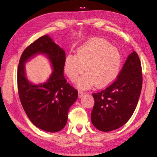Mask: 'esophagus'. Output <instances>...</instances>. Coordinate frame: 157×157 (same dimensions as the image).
<instances>
[{
  "instance_id": "esophagus-1",
  "label": "esophagus",
  "mask_w": 157,
  "mask_h": 157,
  "mask_svg": "<svg viewBox=\"0 0 157 157\" xmlns=\"http://www.w3.org/2000/svg\"><path fill=\"white\" fill-rule=\"evenodd\" d=\"M84 95V93L82 91H78V97L80 98H82V96H83V95Z\"/></svg>"
}]
</instances>
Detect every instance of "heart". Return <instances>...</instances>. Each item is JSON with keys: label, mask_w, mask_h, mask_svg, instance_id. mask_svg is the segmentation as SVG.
<instances>
[{"label": "heart", "mask_w": 157, "mask_h": 157, "mask_svg": "<svg viewBox=\"0 0 157 157\" xmlns=\"http://www.w3.org/2000/svg\"><path fill=\"white\" fill-rule=\"evenodd\" d=\"M121 55L109 42L100 38L87 41L79 48L77 55L68 54L64 61L66 75L75 81L85 70L87 73L77 82L79 89H87L96 86H107L113 82L119 73Z\"/></svg>", "instance_id": "obj_1"}]
</instances>
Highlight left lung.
Here are the masks:
<instances>
[{
  "label": "left lung",
  "mask_w": 157,
  "mask_h": 157,
  "mask_svg": "<svg viewBox=\"0 0 157 157\" xmlns=\"http://www.w3.org/2000/svg\"><path fill=\"white\" fill-rule=\"evenodd\" d=\"M141 64L133 51L116 80L107 89L93 94L95 102L91 121L95 128L110 132L120 128L131 118L142 89Z\"/></svg>",
  "instance_id": "1"
}]
</instances>
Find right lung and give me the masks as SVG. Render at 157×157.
I'll list each match as a JSON object with an SVG mask.
<instances>
[{"instance_id":"1","label":"right lung","mask_w":157,"mask_h":157,"mask_svg":"<svg viewBox=\"0 0 157 157\" xmlns=\"http://www.w3.org/2000/svg\"><path fill=\"white\" fill-rule=\"evenodd\" d=\"M47 57L53 68L44 83L27 79L25 63L36 55ZM65 52L49 35L39 38L22 53L17 71L18 91L21 105L34 125L44 131L57 132L66 126L69 109L78 98V91L66 83L63 75Z\"/></svg>"}]
</instances>
